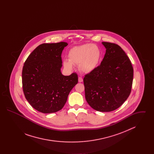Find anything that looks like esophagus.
I'll return each mask as SVG.
<instances>
[{
    "mask_svg": "<svg viewBox=\"0 0 154 154\" xmlns=\"http://www.w3.org/2000/svg\"><path fill=\"white\" fill-rule=\"evenodd\" d=\"M83 81V79L81 77H79V82H81Z\"/></svg>",
    "mask_w": 154,
    "mask_h": 154,
    "instance_id": "esophagus-1",
    "label": "esophagus"
}]
</instances>
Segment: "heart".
<instances>
[{"mask_svg": "<svg viewBox=\"0 0 154 154\" xmlns=\"http://www.w3.org/2000/svg\"><path fill=\"white\" fill-rule=\"evenodd\" d=\"M100 57V50L96 45L86 44L76 46L69 50V60H64L63 66L68 70H72V64L79 65L80 71L88 73L97 67Z\"/></svg>", "mask_w": 154, "mask_h": 154, "instance_id": "heart-1", "label": "heart"}]
</instances>
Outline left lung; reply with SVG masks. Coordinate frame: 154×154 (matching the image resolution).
<instances>
[{
    "label": "left lung",
    "mask_w": 154,
    "mask_h": 154,
    "mask_svg": "<svg viewBox=\"0 0 154 154\" xmlns=\"http://www.w3.org/2000/svg\"><path fill=\"white\" fill-rule=\"evenodd\" d=\"M106 48L100 65L85 75V95L94 110L110 112L117 109L131 92L133 79L132 63L117 44L102 42Z\"/></svg>",
    "instance_id": "obj_1"
}]
</instances>
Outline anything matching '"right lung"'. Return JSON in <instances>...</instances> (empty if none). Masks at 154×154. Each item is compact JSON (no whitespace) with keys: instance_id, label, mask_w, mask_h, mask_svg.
Segmentation results:
<instances>
[{"instance_id":"add662e5","label":"right lung","mask_w":154,"mask_h":154,"mask_svg":"<svg viewBox=\"0 0 154 154\" xmlns=\"http://www.w3.org/2000/svg\"><path fill=\"white\" fill-rule=\"evenodd\" d=\"M66 42L39 45L25 60L22 82L25 97L39 112L48 114L61 110L67 97L78 83L75 73L62 74L61 54Z\"/></svg>"}]
</instances>
